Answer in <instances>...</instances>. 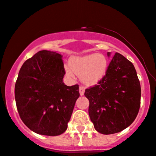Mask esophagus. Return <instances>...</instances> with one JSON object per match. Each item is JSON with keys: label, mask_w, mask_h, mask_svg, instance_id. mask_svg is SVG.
<instances>
[{"label": "esophagus", "mask_w": 156, "mask_h": 156, "mask_svg": "<svg viewBox=\"0 0 156 156\" xmlns=\"http://www.w3.org/2000/svg\"><path fill=\"white\" fill-rule=\"evenodd\" d=\"M84 90H85V87H83V86H81V87H79V93H80V95H81V96L84 95Z\"/></svg>", "instance_id": "34e87169"}]
</instances>
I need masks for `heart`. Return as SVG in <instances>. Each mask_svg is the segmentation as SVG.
I'll use <instances>...</instances> for the list:
<instances>
[{
    "label": "heart",
    "instance_id": "1",
    "mask_svg": "<svg viewBox=\"0 0 156 156\" xmlns=\"http://www.w3.org/2000/svg\"><path fill=\"white\" fill-rule=\"evenodd\" d=\"M70 67H66L69 76L73 72L79 75L83 83L94 85L105 77L108 69V59L102 54L92 53L81 57H73L69 60Z\"/></svg>",
    "mask_w": 156,
    "mask_h": 156
}]
</instances>
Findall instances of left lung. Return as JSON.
<instances>
[{
    "mask_svg": "<svg viewBox=\"0 0 156 156\" xmlns=\"http://www.w3.org/2000/svg\"><path fill=\"white\" fill-rule=\"evenodd\" d=\"M84 95L89 100V116L98 132L109 135L127 128L138 114L141 98L133 63L116 52L105 77L98 85L86 89Z\"/></svg>",
    "mask_w": 156,
    "mask_h": 156,
    "instance_id": "8db88e82",
    "label": "left lung"
}]
</instances>
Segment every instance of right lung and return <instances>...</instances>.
Instances as JSON below:
<instances>
[{
    "mask_svg": "<svg viewBox=\"0 0 156 156\" xmlns=\"http://www.w3.org/2000/svg\"><path fill=\"white\" fill-rule=\"evenodd\" d=\"M62 55L42 50L23 64L15 84L16 108L24 124L40 135H61L79 98L78 84L67 86Z\"/></svg>",
    "mask_w": 156,
    "mask_h": 156,
    "instance_id": "add662e5",
    "label": "right lung"
}]
</instances>
